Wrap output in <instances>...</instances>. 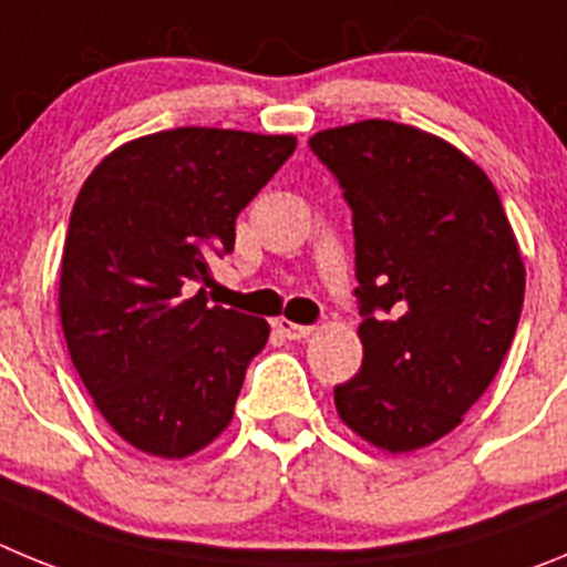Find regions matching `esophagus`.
Returning <instances> with one entry per match:
<instances>
[{"label": "esophagus", "instance_id": "esophagus-1", "mask_svg": "<svg viewBox=\"0 0 567 567\" xmlns=\"http://www.w3.org/2000/svg\"><path fill=\"white\" fill-rule=\"evenodd\" d=\"M274 328H277L279 333L290 341H302L313 333V328H308V324H296V321H290V319H277L274 321Z\"/></svg>", "mask_w": 567, "mask_h": 567}]
</instances>
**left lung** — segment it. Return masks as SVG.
Returning <instances> with one entry per match:
<instances>
[{
    "label": "left lung",
    "mask_w": 567,
    "mask_h": 567,
    "mask_svg": "<svg viewBox=\"0 0 567 567\" xmlns=\"http://www.w3.org/2000/svg\"><path fill=\"white\" fill-rule=\"evenodd\" d=\"M310 150L353 208L355 379L336 412L401 455L455 430L512 347L525 265L497 188L443 137L395 121L321 130Z\"/></svg>",
    "instance_id": "1"
}]
</instances>
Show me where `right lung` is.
<instances>
[{"mask_svg":"<svg viewBox=\"0 0 567 567\" xmlns=\"http://www.w3.org/2000/svg\"><path fill=\"white\" fill-rule=\"evenodd\" d=\"M293 135L181 126L112 150L75 197L59 316L95 406L130 446L181 461L234 417L268 321L214 305L208 259L293 155Z\"/></svg>","mask_w":567,"mask_h":567,"instance_id":"add662e5","label":"right lung"}]
</instances>
